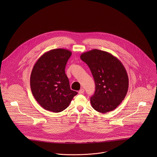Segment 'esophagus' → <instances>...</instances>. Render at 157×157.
Instances as JSON below:
<instances>
[{"label":"esophagus","mask_w":157,"mask_h":157,"mask_svg":"<svg viewBox=\"0 0 157 157\" xmlns=\"http://www.w3.org/2000/svg\"><path fill=\"white\" fill-rule=\"evenodd\" d=\"M84 92H85V90H84V89H81V90H80L78 91V94H83V93H84Z\"/></svg>","instance_id":"esophagus-1"}]
</instances>
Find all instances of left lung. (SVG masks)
Wrapping results in <instances>:
<instances>
[{
	"mask_svg": "<svg viewBox=\"0 0 157 157\" xmlns=\"http://www.w3.org/2000/svg\"><path fill=\"white\" fill-rule=\"evenodd\" d=\"M90 68L95 91L90 97L92 108L100 113L114 110L125 98L129 78L122 63L109 52L94 49L80 56Z\"/></svg>",
	"mask_w": 157,
	"mask_h": 157,
	"instance_id": "1",
	"label": "left lung"
}]
</instances>
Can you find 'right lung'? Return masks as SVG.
Wrapping results in <instances>:
<instances>
[{"mask_svg":"<svg viewBox=\"0 0 157 157\" xmlns=\"http://www.w3.org/2000/svg\"><path fill=\"white\" fill-rule=\"evenodd\" d=\"M71 51L62 48L51 49L36 62L30 77L32 94L46 110L60 112L69 105L77 94L71 90L65 69Z\"/></svg>","mask_w":157,"mask_h":157,"instance_id":"add662e5","label":"right lung"}]
</instances>
